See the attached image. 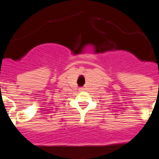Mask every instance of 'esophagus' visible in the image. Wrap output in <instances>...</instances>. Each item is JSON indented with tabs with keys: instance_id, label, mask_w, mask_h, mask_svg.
Returning <instances> with one entry per match:
<instances>
[{
	"instance_id": "1",
	"label": "esophagus",
	"mask_w": 159,
	"mask_h": 159,
	"mask_svg": "<svg viewBox=\"0 0 159 159\" xmlns=\"http://www.w3.org/2000/svg\"><path fill=\"white\" fill-rule=\"evenodd\" d=\"M80 91H84V88H80Z\"/></svg>"
}]
</instances>
